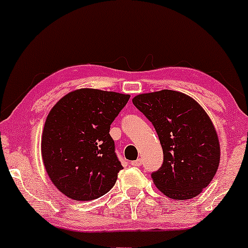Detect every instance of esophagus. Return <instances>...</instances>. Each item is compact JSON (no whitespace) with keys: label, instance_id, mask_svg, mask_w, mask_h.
Returning <instances> with one entry per match:
<instances>
[{"label":"esophagus","instance_id":"1","mask_svg":"<svg viewBox=\"0 0 248 248\" xmlns=\"http://www.w3.org/2000/svg\"><path fill=\"white\" fill-rule=\"evenodd\" d=\"M141 164H142V160H141V158H138V160H135V161L132 162V166H133V167H140Z\"/></svg>","mask_w":248,"mask_h":248}]
</instances>
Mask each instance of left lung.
<instances>
[{"instance_id":"1","label":"left lung","mask_w":248,"mask_h":248,"mask_svg":"<svg viewBox=\"0 0 248 248\" xmlns=\"http://www.w3.org/2000/svg\"><path fill=\"white\" fill-rule=\"evenodd\" d=\"M155 127L163 164L152 173L154 184L171 199L186 201L211 183L220 162V144L215 124L204 108L178 91L162 90L133 98Z\"/></svg>"}]
</instances>
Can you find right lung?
<instances>
[{"instance_id": "1", "label": "right lung", "mask_w": 248, "mask_h": 248, "mask_svg": "<svg viewBox=\"0 0 248 248\" xmlns=\"http://www.w3.org/2000/svg\"><path fill=\"white\" fill-rule=\"evenodd\" d=\"M129 94L79 88L51 108L41 150L46 173L57 189L75 201H93L112 189L122 169L109 135Z\"/></svg>"}]
</instances>
